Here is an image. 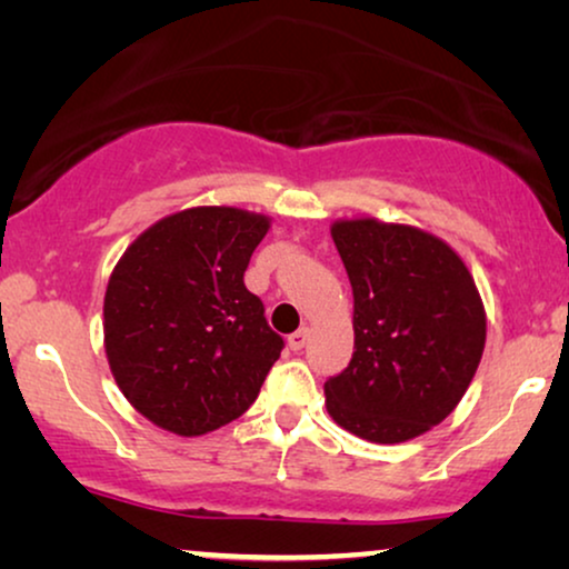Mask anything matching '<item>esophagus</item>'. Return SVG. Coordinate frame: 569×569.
Returning a JSON list of instances; mask_svg holds the SVG:
<instances>
[{
    "label": "esophagus",
    "mask_w": 569,
    "mask_h": 569,
    "mask_svg": "<svg viewBox=\"0 0 569 569\" xmlns=\"http://www.w3.org/2000/svg\"><path fill=\"white\" fill-rule=\"evenodd\" d=\"M308 337H310V329H298L295 333H290L287 345H290L292 352H300V349L308 345Z\"/></svg>",
    "instance_id": "34e87169"
}]
</instances>
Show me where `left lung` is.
<instances>
[{
	"label": "left lung",
	"instance_id": "8db88e82",
	"mask_svg": "<svg viewBox=\"0 0 569 569\" xmlns=\"http://www.w3.org/2000/svg\"><path fill=\"white\" fill-rule=\"evenodd\" d=\"M331 238L355 295V355L326 380V409L362 440L419 438L458 407L485 352L471 271L411 224L339 220Z\"/></svg>",
	"mask_w": 569,
	"mask_h": 569
}]
</instances>
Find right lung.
Returning <instances> with one entry per match:
<instances>
[{
  "label": "right lung",
  "mask_w": 569,
  "mask_h": 569,
  "mask_svg": "<svg viewBox=\"0 0 569 569\" xmlns=\"http://www.w3.org/2000/svg\"><path fill=\"white\" fill-rule=\"evenodd\" d=\"M269 217L193 207L162 217L127 248L103 302L111 372L139 415L197 438L259 396L284 341L246 290Z\"/></svg>",
  "instance_id": "obj_1"
}]
</instances>
